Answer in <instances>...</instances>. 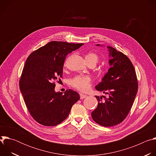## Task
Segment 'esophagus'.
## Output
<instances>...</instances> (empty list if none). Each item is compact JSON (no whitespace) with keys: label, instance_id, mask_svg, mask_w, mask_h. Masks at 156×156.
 <instances>
[{"label":"esophagus","instance_id":"1","mask_svg":"<svg viewBox=\"0 0 156 156\" xmlns=\"http://www.w3.org/2000/svg\"><path fill=\"white\" fill-rule=\"evenodd\" d=\"M80 99H84L87 96H86V95H85V94H80Z\"/></svg>","mask_w":156,"mask_h":156}]
</instances>
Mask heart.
Instances as JSON below:
<instances>
[{"mask_svg":"<svg viewBox=\"0 0 156 156\" xmlns=\"http://www.w3.org/2000/svg\"><path fill=\"white\" fill-rule=\"evenodd\" d=\"M85 60L87 63L94 62L96 64L98 62L99 57L96 53L90 52L86 55ZM70 84L75 90L81 93H86L90 90L92 85V80L88 76H76L70 80Z\"/></svg>","mask_w":156,"mask_h":156,"instance_id":"1","label":"heart"}]
</instances>
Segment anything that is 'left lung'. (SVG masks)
Masks as SVG:
<instances>
[{"label": "left lung", "instance_id": "1", "mask_svg": "<svg viewBox=\"0 0 156 156\" xmlns=\"http://www.w3.org/2000/svg\"><path fill=\"white\" fill-rule=\"evenodd\" d=\"M97 46H99L98 44ZM111 67L96 90L108 94V98L95 96L98 105L92 112L93 120L103 126L122 123L128 115L137 94L138 83L134 66L128 57L115 48L107 46Z\"/></svg>", "mask_w": 156, "mask_h": 156}]
</instances>
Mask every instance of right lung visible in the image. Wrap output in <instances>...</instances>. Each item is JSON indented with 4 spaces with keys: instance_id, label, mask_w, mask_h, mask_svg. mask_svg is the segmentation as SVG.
I'll list each match as a JSON object with an SVG mask.
<instances>
[{
    "instance_id": "obj_1",
    "label": "right lung",
    "mask_w": 156,
    "mask_h": 156,
    "mask_svg": "<svg viewBox=\"0 0 156 156\" xmlns=\"http://www.w3.org/2000/svg\"><path fill=\"white\" fill-rule=\"evenodd\" d=\"M84 44L51 41L27 59L19 82L20 91L30 114L44 126H55L69 116L80 98L72 90L55 92V82L62 77L65 59Z\"/></svg>"
}]
</instances>
